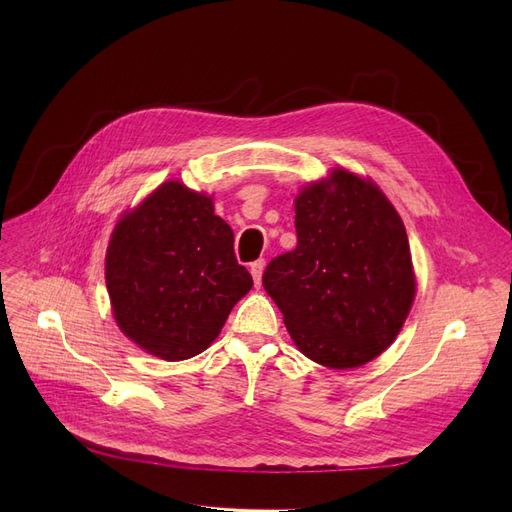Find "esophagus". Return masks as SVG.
I'll use <instances>...</instances> for the list:
<instances>
[{
	"label": "esophagus",
	"instance_id": "esophagus-1",
	"mask_svg": "<svg viewBox=\"0 0 512 512\" xmlns=\"http://www.w3.org/2000/svg\"><path fill=\"white\" fill-rule=\"evenodd\" d=\"M263 267H265V261L263 259H257L251 263V276L255 280V286L259 288L261 286V276H263Z\"/></svg>",
	"mask_w": 512,
	"mask_h": 512
}]
</instances>
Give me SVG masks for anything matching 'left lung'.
I'll use <instances>...</instances> for the list:
<instances>
[{
    "mask_svg": "<svg viewBox=\"0 0 512 512\" xmlns=\"http://www.w3.org/2000/svg\"><path fill=\"white\" fill-rule=\"evenodd\" d=\"M297 249L270 261L263 288L311 361L369 363L394 342L415 299L405 224L369 178L334 168L294 199Z\"/></svg>",
    "mask_w": 512,
    "mask_h": 512,
    "instance_id": "8db88e82",
    "label": "left lung"
}]
</instances>
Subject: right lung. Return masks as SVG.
<instances>
[{"mask_svg":"<svg viewBox=\"0 0 512 512\" xmlns=\"http://www.w3.org/2000/svg\"><path fill=\"white\" fill-rule=\"evenodd\" d=\"M105 284L120 330L143 351L182 361L218 338L253 278L211 197L168 180L116 224Z\"/></svg>","mask_w":512,"mask_h":512,"instance_id":"obj_1","label":"right lung"}]
</instances>
